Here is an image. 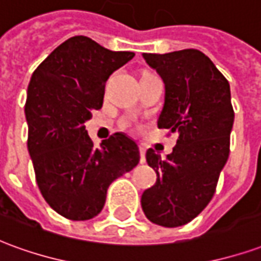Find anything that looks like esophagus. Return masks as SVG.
<instances>
[{"label": "esophagus", "instance_id": "esophagus-1", "mask_svg": "<svg viewBox=\"0 0 261 261\" xmlns=\"http://www.w3.org/2000/svg\"><path fill=\"white\" fill-rule=\"evenodd\" d=\"M140 162L145 164V148L140 147Z\"/></svg>", "mask_w": 261, "mask_h": 261}]
</instances>
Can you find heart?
<instances>
[{"instance_id": "b5f03b06", "label": "heart", "mask_w": 261, "mask_h": 261, "mask_svg": "<svg viewBox=\"0 0 261 261\" xmlns=\"http://www.w3.org/2000/svg\"><path fill=\"white\" fill-rule=\"evenodd\" d=\"M144 75H149V74H144ZM123 125H124V127H127V125H128V121H123Z\"/></svg>"}]
</instances>
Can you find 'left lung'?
Returning a JSON list of instances; mask_svg holds the SVG:
<instances>
[{"mask_svg":"<svg viewBox=\"0 0 261 261\" xmlns=\"http://www.w3.org/2000/svg\"><path fill=\"white\" fill-rule=\"evenodd\" d=\"M142 56L165 82L158 127L179 137L165 159L152 148L147 151L148 165L158 177L142 193L141 207L151 222L175 228L207 207L229 156L235 117L229 82L196 48Z\"/></svg>","mask_w":261,"mask_h":261,"instance_id":"left-lung-1","label":"left lung"}]
</instances>
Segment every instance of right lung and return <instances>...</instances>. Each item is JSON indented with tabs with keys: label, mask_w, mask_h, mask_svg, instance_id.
Returning <instances> with one entry per match:
<instances>
[{
	"label": "right lung",
	"mask_w": 261,
	"mask_h": 261,
	"mask_svg": "<svg viewBox=\"0 0 261 261\" xmlns=\"http://www.w3.org/2000/svg\"><path fill=\"white\" fill-rule=\"evenodd\" d=\"M133 51H112L74 36L32 75L25 105L28 149L39 190L56 213L86 221L102 211L110 183L140 162L137 144L114 133L96 148L85 130L103 105L105 85Z\"/></svg>",
	"instance_id": "right-lung-1"
}]
</instances>
